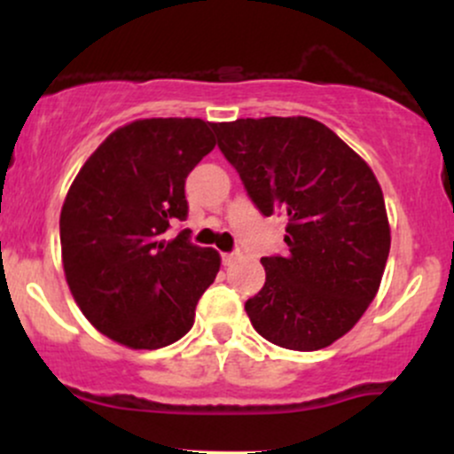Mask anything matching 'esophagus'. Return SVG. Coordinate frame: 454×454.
<instances>
[{"label":"esophagus","instance_id":"esophagus-1","mask_svg":"<svg viewBox=\"0 0 454 454\" xmlns=\"http://www.w3.org/2000/svg\"><path fill=\"white\" fill-rule=\"evenodd\" d=\"M222 260H223V264H226V267H231V264L239 262V260H241V254H237V252H232V254H222Z\"/></svg>","mask_w":454,"mask_h":454}]
</instances>
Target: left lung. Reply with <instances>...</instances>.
<instances>
[{"label":"left lung","instance_id":"1","mask_svg":"<svg viewBox=\"0 0 454 454\" xmlns=\"http://www.w3.org/2000/svg\"><path fill=\"white\" fill-rule=\"evenodd\" d=\"M217 145L262 211L286 217V256L245 303L258 335L286 350L331 346L376 299L390 252L382 187L356 151L309 117L215 123Z\"/></svg>","mask_w":454,"mask_h":454}]
</instances>
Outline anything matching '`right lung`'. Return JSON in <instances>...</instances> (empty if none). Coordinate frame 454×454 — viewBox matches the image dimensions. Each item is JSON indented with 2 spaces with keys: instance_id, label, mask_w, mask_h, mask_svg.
<instances>
[{
  "instance_id": "1",
  "label": "right lung",
  "mask_w": 454,
  "mask_h": 454,
  "mask_svg": "<svg viewBox=\"0 0 454 454\" xmlns=\"http://www.w3.org/2000/svg\"><path fill=\"white\" fill-rule=\"evenodd\" d=\"M215 123L137 119L108 134L67 190L61 262L82 316L132 350L170 346L194 326L196 305L222 258L166 239L187 217L185 179L215 147Z\"/></svg>"
}]
</instances>
